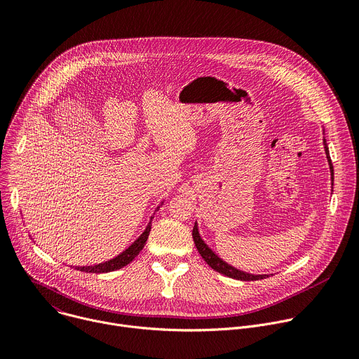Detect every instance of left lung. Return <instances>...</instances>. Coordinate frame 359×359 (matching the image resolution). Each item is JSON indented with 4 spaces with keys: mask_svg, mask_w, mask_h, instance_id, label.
Wrapping results in <instances>:
<instances>
[{
    "mask_svg": "<svg viewBox=\"0 0 359 359\" xmlns=\"http://www.w3.org/2000/svg\"><path fill=\"white\" fill-rule=\"evenodd\" d=\"M324 131V130H323ZM325 134V133H324ZM324 148H325V155H327V159H328V165H330V171H331V182L334 185V167H332V163H331V156H330V149H328V145H327V141L324 138ZM192 238H194V243H195V247L198 250V252H200V255L203 257V259L212 268L215 269L217 272L225 275V276H229V278H233V280H240V281H257V280H264V278H268L269 275L268 273H250V272H245V271H241L238 269L235 266H232L231 264L225 262L218 254H215L210 245L203 240V236L200 233V228H198V222L195 221V225H194V229H192Z\"/></svg>",
    "mask_w": 359,
    "mask_h": 359,
    "instance_id": "obj_1",
    "label": "left lung"
}]
</instances>
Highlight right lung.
<instances>
[{
  "label": "right lung",
  "instance_id": "add662e5",
  "mask_svg": "<svg viewBox=\"0 0 359 359\" xmlns=\"http://www.w3.org/2000/svg\"><path fill=\"white\" fill-rule=\"evenodd\" d=\"M164 204V201H161V204H159L156 207L155 211L159 210V207H161ZM152 218L154 215L149 218V222L147 224L144 232L137 238V240L127 248L124 250L121 254H118L116 257L105 261V262H101V264H95V265H86V266H74L75 269L78 271H83V272H93V273H104V272H111V271H116L119 268H124L126 265H128L130 262L134 261V258L141 252V250L144 248L147 240H148V235H149V231H151V222H152Z\"/></svg>",
  "mask_w": 359,
  "mask_h": 359
}]
</instances>
